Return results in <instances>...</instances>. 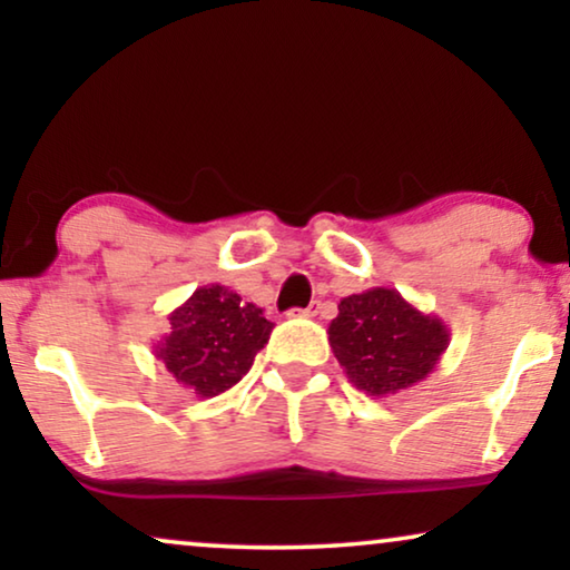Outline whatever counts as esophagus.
I'll list each match as a JSON object with an SVG mask.
<instances>
[{"instance_id": "obj_1", "label": "esophagus", "mask_w": 570, "mask_h": 570, "mask_svg": "<svg viewBox=\"0 0 570 570\" xmlns=\"http://www.w3.org/2000/svg\"><path fill=\"white\" fill-rule=\"evenodd\" d=\"M318 311H322V303H318V301H311V306H308V308H303V311H298V314H301V316H316Z\"/></svg>"}]
</instances>
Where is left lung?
Instances as JSON below:
<instances>
[{
	"label": "left lung",
	"mask_w": 570,
	"mask_h": 570,
	"mask_svg": "<svg viewBox=\"0 0 570 570\" xmlns=\"http://www.w3.org/2000/svg\"><path fill=\"white\" fill-rule=\"evenodd\" d=\"M330 345L350 384L368 396H389L423 381L449 347L443 318L404 301L394 287H371L340 301Z\"/></svg>",
	"instance_id": "left-lung-1"
}]
</instances>
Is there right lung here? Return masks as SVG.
I'll return each instance as SVG.
<instances>
[{
  "instance_id": "add662e5",
  "label": "right lung",
  "mask_w": 570,
  "mask_h": 570,
  "mask_svg": "<svg viewBox=\"0 0 570 570\" xmlns=\"http://www.w3.org/2000/svg\"><path fill=\"white\" fill-rule=\"evenodd\" d=\"M170 334L155 342V357L191 394L209 400L228 392L267 345L272 322L259 306L225 285H205L170 311Z\"/></svg>"
}]
</instances>
